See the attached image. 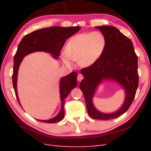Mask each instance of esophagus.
Listing matches in <instances>:
<instances>
[{
  "label": "esophagus",
  "instance_id": "34e87169",
  "mask_svg": "<svg viewBox=\"0 0 151 151\" xmlns=\"http://www.w3.org/2000/svg\"><path fill=\"white\" fill-rule=\"evenodd\" d=\"M83 78H84V76H83V75H81V73L79 74V75H78V80L79 81H81Z\"/></svg>",
  "mask_w": 151,
  "mask_h": 151
}]
</instances>
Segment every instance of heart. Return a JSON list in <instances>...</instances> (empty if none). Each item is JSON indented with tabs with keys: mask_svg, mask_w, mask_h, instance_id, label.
Segmentation results:
<instances>
[{
	"mask_svg": "<svg viewBox=\"0 0 151 151\" xmlns=\"http://www.w3.org/2000/svg\"><path fill=\"white\" fill-rule=\"evenodd\" d=\"M105 46V37L100 32L76 35L67 42L62 60L68 66L72 65L71 60L78 61L83 67L89 66L100 57Z\"/></svg>",
	"mask_w": 151,
	"mask_h": 151,
	"instance_id": "heart-1",
	"label": "heart"
}]
</instances>
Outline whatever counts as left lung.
Listing matches in <instances>:
<instances>
[{"mask_svg":"<svg viewBox=\"0 0 151 151\" xmlns=\"http://www.w3.org/2000/svg\"><path fill=\"white\" fill-rule=\"evenodd\" d=\"M106 39L105 50L100 57L90 66L82 68L84 78L80 89L85 98L88 114L95 119L109 120L117 118L129 109L134 100L138 86V57L130 39L117 28L97 27ZM104 78L119 82L126 90V100L123 106L113 114L97 111L92 104V97L98 84Z\"/></svg>","mask_w":151,"mask_h":151,"instance_id":"8db88e82","label":"left lung"}]
</instances>
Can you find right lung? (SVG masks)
<instances>
[{
    "label": "right lung",
    "instance_id": "obj_1",
    "mask_svg": "<svg viewBox=\"0 0 151 151\" xmlns=\"http://www.w3.org/2000/svg\"><path fill=\"white\" fill-rule=\"evenodd\" d=\"M80 29L81 27L80 26L46 27L34 31L22 38L18 46L17 51L14 56L13 72L12 75L13 88L16 97L20 106L17 93V83L19 66L23 58L33 52L45 51L51 53L54 58L58 59L67 39L76 34ZM76 80L77 73L76 71H73L61 79L60 83V93L62 106L60 113L57 116L50 120L38 121L42 122L53 124L62 119L64 117L63 108H64L65 99L71 91L76 86Z\"/></svg>",
    "mask_w": 151,
    "mask_h": 151
}]
</instances>
